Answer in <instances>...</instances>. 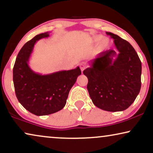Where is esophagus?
Listing matches in <instances>:
<instances>
[{"mask_svg": "<svg viewBox=\"0 0 153 153\" xmlns=\"http://www.w3.org/2000/svg\"><path fill=\"white\" fill-rule=\"evenodd\" d=\"M79 67H80L81 71H82V72H83V71L85 69L87 68V64H86V62H81L80 65H79Z\"/></svg>", "mask_w": 153, "mask_h": 153, "instance_id": "esophagus-1", "label": "esophagus"}]
</instances>
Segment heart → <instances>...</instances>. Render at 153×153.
<instances>
[{"label":"heart","mask_w":153,"mask_h":153,"mask_svg":"<svg viewBox=\"0 0 153 153\" xmlns=\"http://www.w3.org/2000/svg\"><path fill=\"white\" fill-rule=\"evenodd\" d=\"M92 42L94 44H98V49L100 51H104L106 49H107L109 45V40L108 38H103V36L101 35H96L93 37Z\"/></svg>","instance_id":"1"}]
</instances>
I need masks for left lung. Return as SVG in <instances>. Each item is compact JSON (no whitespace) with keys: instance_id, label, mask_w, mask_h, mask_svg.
Masks as SVG:
<instances>
[{"instance_id":"1","label":"left lung","mask_w":153,"mask_h":153,"mask_svg":"<svg viewBox=\"0 0 153 153\" xmlns=\"http://www.w3.org/2000/svg\"><path fill=\"white\" fill-rule=\"evenodd\" d=\"M118 53L110 49L98 55L83 71L93 104L107 111H122L134 102L141 89V62L132 46L114 33ZM115 57V58L113 59Z\"/></svg>"}]
</instances>
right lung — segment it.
I'll return each instance as SVG.
<instances>
[{"mask_svg":"<svg viewBox=\"0 0 153 153\" xmlns=\"http://www.w3.org/2000/svg\"><path fill=\"white\" fill-rule=\"evenodd\" d=\"M49 37V33L37 35L19 52L13 68V82L20 104L36 116H46L59 111L65 105L69 92L81 74L79 67L49 74H40L31 70L29 59L39 39Z\"/></svg>","mask_w":153,"mask_h":153,"instance_id":"right-lung-1","label":"right lung"}]
</instances>
